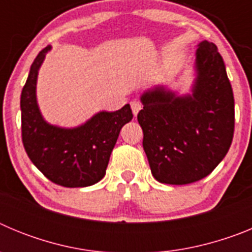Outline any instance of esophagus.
Instances as JSON below:
<instances>
[{"mask_svg":"<svg viewBox=\"0 0 252 252\" xmlns=\"http://www.w3.org/2000/svg\"><path fill=\"white\" fill-rule=\"evenodd\" d=\"M141 103H140L139 101H132L131 102V110H132V113L135 116L137 115V113H139V111L141 110Z\"/></svg>","mask_w":252,"mask_h":252,"instance_id":"1","label":"esophagus"}]
</instances>
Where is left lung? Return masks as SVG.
<instances>
[{"instance_id": "obj_1", "label": "left lung", "mask_w": 252, "mask_h": 252, "mask_svg": "<svg viewBox=\"0 0 252 252\" xmlns=\"http://www.w3.org/2000/svg\"><path fill=\"white\" fill-rule=\"evenodd\" d=\"M190 93L157 86L140 97L137 121L154 178L189 184L212 173L230 149L235 101L223 59L207 40L198 44Z\"/></svg>"}]
</instances>
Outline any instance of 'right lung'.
I'll use <instances>...</instances> for the list:
<instances>
[{"label": "right lung", "instance_id": "1", "mask_svg": "<svg viewBox=\"0 0 252 252\" xmlns=\"http://www.w3.org/2000/svg\"><path fill=\"white\" fill-rule=\"evenodd\" d=\"M51 46L40 51L22 88L21 130L28 157L49 180L68 188L98 183L106 174L120 130L132 120L130 104L121 110L99 111L75 127L51 125L41 115L36 98L40 66Z\"/></svg>", "mask_w": 252, "mask_h": 252}]
</instances>
